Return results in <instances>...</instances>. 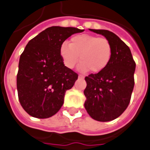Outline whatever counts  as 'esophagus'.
<instances>
[{
  "mask_svg": "<svg viewBox=\"0 0 150 150\" xmlns=\"http://www.w3.org/2000/svg\"><path fill=\"white\" fill-rule=\"evenodd\" d=\"M79 78L83 79L84 78V76H83V75H82V74H80V75H79Z\"/></svg>",
  "mask_w": 150,
  "mask_h": 150,
  "instance_id": "1",
  "label": "esophagus"
}]
</instances>
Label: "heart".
Wrapping results in <instances>:
<instances>
[{"label": "heart", "mask_w": 150, "mask_h": 150, "mask_svg": "<svg viewBox=\"0 0 150 150\" xmlns=\"http://www.w3.org/2000/svg\"><path fill=\"white\" fill-rule=\"evenodd\" d=\"M112 45L108 39L88 34L77 35L72 37L69 45L63 42L59 48V54L67 67L72 69L79 59L81 71L91 69L99 73L108 65L112 56Z\"/></svg>", "instance_id": "b5f03b06"}]
</instances>
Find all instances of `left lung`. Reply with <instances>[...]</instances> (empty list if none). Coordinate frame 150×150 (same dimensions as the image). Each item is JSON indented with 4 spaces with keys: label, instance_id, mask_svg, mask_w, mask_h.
Segmentation results:
<instances>
[{
    "label": "left lung",
    "instance_id": "left-lung-1",
    "mask_svg": "<svg viewBox=\"0 0 150 150\" xmlns=\"http://www.w3.org/2000/svg\"><path fill=\"white\" fill-rule=\"evenodd\" d=\"M102 35L112 45V56L102 71L85 77V109L93 119L109 122L127 108L134 88L136 63L129 46L115 33L103 29H90Z\"/></svg>",
    "mask_w": 150,
    "mask_h": 150
}]
</instances>
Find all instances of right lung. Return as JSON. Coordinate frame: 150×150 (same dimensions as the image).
<instances>
[{
	"label": "right lung",
	"mask_w": 150,
	"mask_h": 150,
	"mask_svg": "<svg viewBox=\"0 0 150 150\" xmlns=\"http://www.w3.org/2000/svg\"><path fill=\"white\" fill-rule=\"evenodd\" d=\"M83 31L52 26L28 42L19 59L17 89L28 115L47 118L61 108L66 91L73 87L78 74L64 65L59 48L72 35Z\"/></svg>",
	"instance_id": "obj_1"
}]
</instances>
